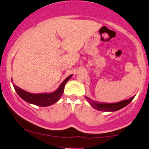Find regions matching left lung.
<instances>
[{"instance_id":"1","label":"left lung","mask_w":149,"mask_h":149,"mask_svg":"<svg viewBox=\"0 0 149 149\" xmlns=\"http://www.w3.org/2000/svg\"><path fill=\"white\" fill-rule=\"evenodd\" d=\"M135 95L131 97V98L127 100H124V101H121L118 103H98L95 102L94 101H92L90 98L86 96V98L88 100V103H90L91 106L95 109L98 111H116L120 110V109H123V107L127 106L132 101Z\"/></svg>"}]
</instances>
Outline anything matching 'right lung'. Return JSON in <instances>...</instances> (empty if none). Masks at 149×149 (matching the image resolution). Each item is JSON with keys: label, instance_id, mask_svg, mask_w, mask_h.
Wrapping results in <instances>:
<instances>
[{"label": "right lung", "instance_id": "add662e5", "mask_svg": "<svg viewBox=\"0 0 149 149\" xmlns=\"http://www.w3.org/2000/svg\"><path fill=\"white\" fill-rule=\"evenodd\" d=\"M72 76L73 75L68 76L66 79L63 81L62 84H61L60 86L58 87L57 90L55 91L53 93H38V94H36V93H31L27 91H25L21 88L16 86L15 84H13V87L16 93H18V95L25 101L29 103H32V104L36 105V106L45 107V106H48L54 104L60 99L63 93L64 87H65V84L70 79ZM11 81L13 82L12 79Z\"/></svg>", "mask_w": 149, "mask_h": 149}]
</instances>
